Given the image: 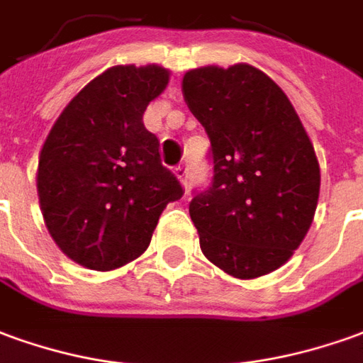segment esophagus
I'll return each mask as SVG.
<instances>
[{"label": "esophagus", "instance_id": "1", "mask_svg": "<svg viewBox=\"0 0 363 363\" xmlns=\"http://www.w3.org/2000/svg\"><path fill=\"white\" fill-rule=\"evenodd\" d=\"M174 174H177V179L181 181V184L186 189V181H189V167L186 164H179L177 169H174Z\"/></svg>", "mask_w": 363, "mask_h": 363}]
</instances>
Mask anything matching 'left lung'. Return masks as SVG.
Instances as JSON below:
<instances>
[{
    "mask_svg": "<svg viewBox=\"0 0 363 363\" xmlns=\"http://www.w3.org/2000/svg\"><path fill=\"white\" fill-rule=\"evenodd\" d=\"M189 110L212 143L210 189L190 202L200 250L235 279L285 265L313 224L320 167L287 94L259 68H192Z\"/></svg>",
    "mask_w": 363,
    "mask_h": 363,
    "instance_id": "obj_1",
    "label": "left lung"
}]
</instances>
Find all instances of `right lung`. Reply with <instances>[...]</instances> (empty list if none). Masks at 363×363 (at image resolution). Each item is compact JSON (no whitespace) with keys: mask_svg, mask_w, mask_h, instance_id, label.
Wrapping results in <instances>:
<instances>
[{"mask_svg":"<svg viewBox=\"0 0 363 363\" xmlns=\"http://www.w3.org/2000/svg\"><path fill=\"white\" fill-rule=\"evenodd\" d=\"M169 68L118 65L76 94L52 123L37 169L45 225L60 252L94 271L138 259L164 206L182 196L159 139L143 125Z\"/></svg>","mask_w":363,"mask_h":363,"instance_id":"add662e5","label":"right lung"}]
</instances>
